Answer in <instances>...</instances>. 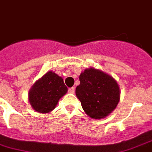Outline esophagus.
Segmentation results:
<instances>
[{
  "instance_id": "34e87169",
  "label": "esophagus",
  "mask_w": 152,
  "mask_h": 152,
  "mask_svg": "<svg viewBox=\"0 0 152 152\" xmlns=\"http://www.w3.org/2000/svg\"><path fill=\"white\" fill-rule=\"evenodd\" d=\"M75 91V87H71V88H69L68 89V91L70 92V93H74Z\"/></svg>"
}]
</instances>
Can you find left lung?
<instances>
[{
    "label": "left lung",
    "instance_id": "left-lung-1",
    "mask_svg": "<svg viewBox=\"0 0 152 152\" xmlns=\"http://www.w3.org/2000/svg\"><path fill=\"white\" fill-rule=\"evenodd\" d=\"M75 93L84 111L94 119L105 118L120 101V88L111 76L99 70L88 68L81 73Z\"/></svg>",
    "mask_w": 152,
    "mask_h": 152
}]
</instances>
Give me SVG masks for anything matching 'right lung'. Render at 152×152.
Returning <instances> with one entry per match:
<instances>
[{"label":"right lung","mask_w":152,"mask_h":152,"mask_svg":"<svg viewBox=\"0 0 152 152\" xmlns=\"http://www.w3.org/2000/svg\"><path fill=\"white\" fill-rule=\"evenodd\" d=\"M67 91L62 77L49 71L32 86L29 91V102L36 112L46 113L54 109L58 100Z\"/></svg>","instance_id":"add662e5"}]
</instances>
